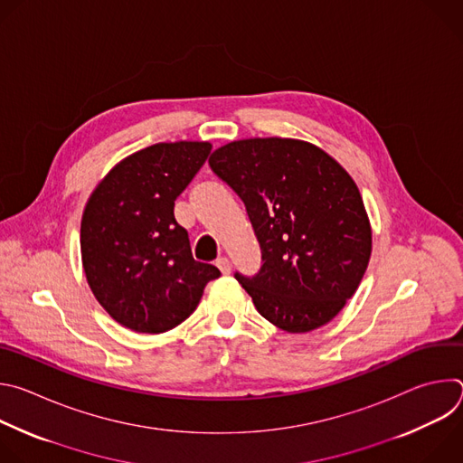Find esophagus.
Instances as JSON below:
<instances>
[{"instance_id":"34e87169","label":"esophagus","mask_w":463,"mask_h":463,"mask_svg":"<svg viewBox=\"0 0 463 463\" xmlns=\"http://www.w3.org/2000/svg\"><path fill=\"white\" fill-rule=\"evenodd\" d=\"M216 266H218V269H220L223 275H229V273H231V261H229V258H225V256L218 258V260H216Z\"/></svg>"}]
</instances>
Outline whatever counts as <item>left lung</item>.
I'll list each match as a JSON object with an SVG mask.
<instances>
[{
  "label": "left lung",
  "instance_id": "1",
  "mask_svg": "<svg viewBox=\"0 0 463 463\" xmlns=\"http://www.w3.org/2000/svg\"><path fill=\"white\" fill-rule=\"evenodd\" d=\"M209 165L241 197L260 241V273H236L258 313L288 334L334 320L372 254L370 220L352 175L317 145L288 137L231 141Z\"/></svg>",
  "mask_w": 463,
  "mask_h": 463
}]
</instances>
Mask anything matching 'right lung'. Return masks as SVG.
I'll return each mask as SVG.
<instances>
[{"instance_id": "obj_1", "label": "right lung", "mask_w": 463, "mask_h": 463, "mask_svg": "<svg viewBox=\"0 0 463 463\" xmlns=\"http://www.w3.org/2000/svg\"><path fill=\"white\" fill-rule=\"evenodd\" d=\"M209 141L146 146L118 161L82 213L86 280L106 313L137 334H165L200 304L218 268L195 261L175 197L209 157Z\"/></svg>"}]
</instances>
